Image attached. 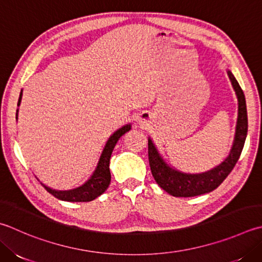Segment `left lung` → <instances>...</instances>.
<instances>
[{
	"instance_id": "1",
	"label": "left lung",
	"mask_w": 262,
	"mask_h": 262,
	"mask_svg": "<svg viewBox=\"0 0 262 262\" xmlns=\"http://www.w3.org/2000/svg\"><path fill=\"white\" fill-rule=\"evenodd\" d=\"M227 75L237 97L238 109L233 145L228 157L222 163H219L218 166L206 172H182L170 165H168L165 159L160 155L155 143L151 140V137H148V161H150L152 175L155 177L158 185L172 196L191 198L211 192L226 179L229 172L233 170V168L236 165L248 134L247 103H245L243 91L238 85L236 78L232 74V71L227 70Z\"/></svg>"
}]
</instances>
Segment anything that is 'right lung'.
I'll return each instance as SVG.
<instances>
[{
    "label": "right lung",
    "instance_id": "obj_1",
    "mask_svg": "<svg viewBox=\"0 0 262 262\" xmlns=\"http://www.w3.org/2000/svg\"><path fill=\"white\" fill-rule=\"evenodd\" d=\"M23 99V90L20 92L19 100H18V106L21 103ZM18 111L15 114V119L18 120ZM132 129V124H127L122 126L119 129H117L114 134H112L109 140L106 141L105 145L103 147V151L101 153V157L97 162V166L95 168L94 172L92 173V176L87 179V181L76 188L73 189H67V191H59V189H53L49 186H46L45 184L40 183L46 188V191L52 194L56 199L61 200V201H68V202H90L93 201L94 199L100 196L102 193L105 192V189L109 187L110 181H111V173H110V158L111 153L114 151V148L117 144V142L119 141V138L126 134L127 132Z\"/></svg>",
    "mask_w": 262,
    "mask_h": 262
}]
</instances>
